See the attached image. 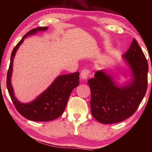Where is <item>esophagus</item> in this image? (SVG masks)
Listing matches in <instances>:
<instances>
[{
    "label": "esophagus",
    "instance_id": "1",
    "mask_svg": "<svg viewBox=\"0 0 152 152\" xmlns=\"http://www.w3.org/2000/svg\"><path fill=\"white\" fill-rule=\"evenodd\" d=\"M90 72H90L88 69H84V70H82L80 73V78L82 80H86L88 78Z\"/></svg>",
    "mask_w": 152,
    "mask_h": 152
}]
</instances>
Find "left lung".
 Masks as SVG:
<instances>
[{"instance_id":"left-lung-1","label":"left lung","mask_w":152,"mask_h":152,"mask_svg":"<svg viewBox=\"0 0 152 152\" xmlns=\"http://www.w3.org/2000/svg\"><path fill=\"white\" fill-rule=\"evenodd\" d=\"M123 58L132 71L130 82L120 86L104 70L97 71L88 80L92 115L103 124L119 123L132 116L147 91L148 64L135 39Z\"/></svg>"}]
</instances>
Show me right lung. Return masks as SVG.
<instances>
[{
	"mask_svg": "<svg viewBox=\"0 0 152 152\" xmlns=\"http://www.w3.org/2000/svg\"><path fill=\"white\" fill-rule=\"evenodd\" d=\"M47 29L48 27H37L29 31L23 36L12 51L11 62L7 72V89L15 108L23 117L33 121H50L60 117L65 110L72 91L78 86L80 82L78 72L64 74L58 76L44 92L29 103H22L15 97L11 84V76L13 59L17 50L27 36Z\"/></svg>",
	"mask_w": 152,
	"mask_h": 152,
	"instance_id": "add662e5",
	"label": "right lung"
}]
</instances>
